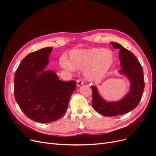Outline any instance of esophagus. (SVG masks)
I'll return each instance as SVG.
<instances>
[{
  "instance_id": "1",
  "label": "esophagus",
  "mask_w": 156,
  "mask_h": 156,
  "mask_svg": "<svg viewBox=\"0 0 156 156\" xmlns=\"http://www.w3.org/2000/svg\"><path fill=\"white\" fill-rule=\"evenodd\" d=\"M83 83H83V81H81V80L79 79V80H77V87L81 86V85H82V84H83Z\"/></svg>"
}]
</instances>
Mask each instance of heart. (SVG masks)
<instances>
[{
    "label": "heart",
    "mask_w": 156,
    "mask_h": 156,
    "mask_svg": "<svg viewBox=\"0 0 156 156\" xmlns=\"http://www.w3.org/2000/svg\"><path fill=\"white\" fill-rule=\"evenodd\" d=\"M115 56L110 50L93 48L73 50L69 60L62 56L60 65L69 70L84 69V76L88 81H97L105 75L114 63Z\"/></svg>",
    "instance_id": "1"
}]
</instances>
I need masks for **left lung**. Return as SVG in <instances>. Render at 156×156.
Segmentation results:
<instances>
[{"label": "left lung", "instance_id": "1", "mask_svg": "<svg viewBox=\"0 0 156 156\" xmlns=\"http://www.w3.org/2000/svg\"><path fill=\"white\" fill-rule=\"evenodd\" d=\"M112 47L119 49V60L122 69L120 72L125 74L131 81L130 90L119 102H107L100 96L95 87L92 90V106L94 109L105 116H113L129 112L139 103L144 88L143 70L135 56L129 50L116 42H111Z\"/></svg>", "mask_w": 156, "mask_h": 156}]
</instances>
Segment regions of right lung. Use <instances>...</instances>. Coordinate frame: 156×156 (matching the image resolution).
Segmentation results:
<instances>
[{
	"label": "right lung",
	"instance_id": "add662e5",
	"mask_svg": "<svg viewBox=\"0 0 156 156\" xmlns=\"http://www.w3.org/2000/svg\"><path fill=\"white\" fill-rule=\"evenodd\" d=\"M52 49L45 48L26 56L14 78V95L19 106L28 118L40 123L62 117L77 87L75 81H62L53 71L44 70Z\"/></svg>",
	"mask_w": 156,
	"mask_h": 156
}]
</instances>
